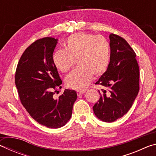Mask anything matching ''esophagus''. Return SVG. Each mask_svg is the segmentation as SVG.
Here are the masks:
<instances>
[{
    "instance_id": "1",
    "label": "esophagus",
    "mask_w": 156,
    "mask_h": 156,
    "mask_svg": "<svg viewBox=\"0 0 156 156\" xmlns=\"http://www.w3.org/2000/svg\"><path fill=\"white\" fill-rule=\"evenodd\" d=\"M84 93H85V91H77L78 96H80V95L83 94Z\"/></svg>"
}]
</instances>
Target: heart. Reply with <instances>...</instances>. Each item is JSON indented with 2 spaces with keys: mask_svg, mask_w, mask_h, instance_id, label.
I'll list each match as a JSON object with an SVG mask.
<instances>
[{
  "mask_svg": "<svg viewBox=\"0 0 156 156\" xmlns=\"http://www.w3.org/2000/svg\"><path fill=\"white\" fill-rule=\"evenodd\" d=\"M78 67L65 78L68 87L84 90L91 81L93 75L102 76L107 70L110 60V44L102 36L78 32L68 37L65 49H58L52 56L58 70L67 72L75 64Z\"/></svg>",
  "mask_w": 156,
  "mask_h": 156,
  "instance_id": "obj_1",
  "label": "heart"
}]
</instances>
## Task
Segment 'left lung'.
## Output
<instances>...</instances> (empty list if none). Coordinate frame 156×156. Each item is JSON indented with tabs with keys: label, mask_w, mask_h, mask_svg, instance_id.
Segmentation results:
<instances>
[{
	"label": "left lung",
	"mask_w": 156,
	"mask_h": 156,
	"mask_svg": "<svg viewBox=\"0 0 156 156\" xmlns=\"http://www.w3.org/2000/svg\"><path fill=\"white\" fill-rule=\"evenodd\" d=\"M110 62L96 84L104 89L93 107L95 115L106 122H114L130 109L138 94L140 72L136 54L120 36L111 34Z\"/></svg>",
	"instance_id": "left-lung-1"
}]
</instances>
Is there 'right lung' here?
I'll return each instance as SVG.
<instances>
[{
  "instance_id": "1",
  "label": "right lung",
  "mask_w": 156,
  "mask_h": 156,
  "mask_svg": "<svg viewBox=\"0 0 156 156\" xmlns=\"http://www.w3.org/2000/svg\"><path fill=\"white\" fill-rule=\"evenodd\" d=\"M57 39L40 38L25 50L18 61L15 84L23 107L42 125L57 129L71 118L77 99L74 90L65 89L58 99L54 95L62 80L52 61Z\"/></svg>"
}]
</instances>
